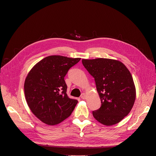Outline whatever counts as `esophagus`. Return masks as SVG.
<instances>
[{"mask_svg": "<svg viewBox=\"0 0 156 156\" xmlns=\"http://www.w3.org/2000/svg\"><path fill=\"white\" fill-rule=\"evenodd\" d=\"M81 99H83V100H84V99H85V98H86V94H84V93H83V94H81Z\"/></svg>", "mask_w": 156, "mask_h": 156, "instance_id": "obj_1", "label": "esophagus"}]
</instances>
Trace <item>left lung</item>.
<instances>
[{
  "label": "left lung",
  "mask_w": 156,
  "mask_h": 156,
  "mask_svg": "<svg viewBox=\"0 0 156 156\" xmlns=\"http://www.w3.org/2000/svg\"><path fill=\"white\" fill-rule=\"evenodd\" d=\"M82 63L94 78L101 100V107L92 111L93 116L105 126L119 123L129 114L136 98L129 71L123 63L112 59H83Z\"/></svg>",
  "instance_id": "1"
}]
</instances>
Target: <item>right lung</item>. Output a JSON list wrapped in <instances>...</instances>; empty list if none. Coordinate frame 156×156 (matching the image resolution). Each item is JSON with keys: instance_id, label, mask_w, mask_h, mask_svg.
Segmentation results:
<instances>
[{"instance_id": "1", "label": "right lung", "mask_w": 156, "mask_h": 156, "mask_svg": "<svg viewBox=\"0 0 156 156\" xmlns=\"http://www.w3.org/2000/svg\"><path fill=\"white\" fill-rule=\"evenodd\" d=\"M81 60L59 55L47 56L28 74L25 96L30 109L44 123L54 126L68 118L78 101L69 98L64 77Z\"/></svg>"}]
</instances>
